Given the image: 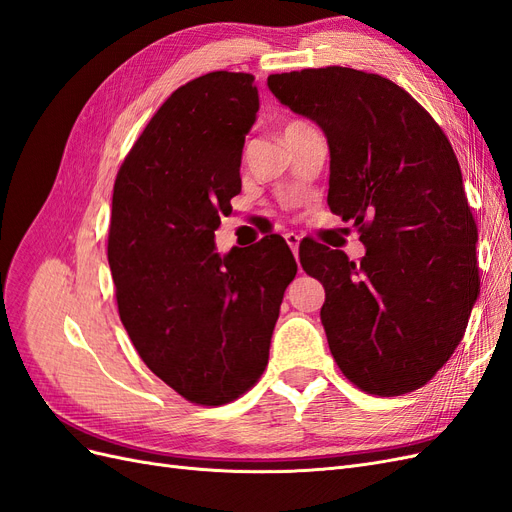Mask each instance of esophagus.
<instances>
[{"instance_id":"34e87169","label":"esophagus","mask_w":512,"mask_h":512,"mask_svg":"<svg viewBox=\"0 0 512 512\" xmlns=\"http://www.w3.org/2000/svg\"><path fill=\"white\" fill-rule=\"evenodd\" d=\"M284 239H286V243L290 245V250H292V254L297 256L299 254V243H301V237L297 235V232H286L284 235Z\"/></svg>"}]
</instances>
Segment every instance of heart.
I'll return each mask as SVG.
<instances>
[{"label": "heart", "instance_id": "1", "mask_svg": "<svg viewBox=\"0 0 512 512\" xmlns=\"http://www.w3.org/2000/svg\"><path fill=\"white\" fill-rule=\"evenodd\" d=\"M301 126H305V123H290V126H288L286 130H292V128H301Z\"/></svg>", "mask_w": 512, "mask_h": 512}]
</instances>
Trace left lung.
<instances>
[{"label":"left lung","mask_w":512,"mask_h":512,"mask_svg":"<svg viewBox=\"0 0 512 512\" xmlns=\"http://www.w3.org/2000/svg\"><path fill=\"white\" fill-rule=\"evenodd\" d=\"M267 85L327 136L329 207L365 245L361 262L320 243L299 252L324 286L333 359L371 395L421 389L451 359L478 297V230L451 143L380 74L331 66Z\"/></svg>","instance_id":"1"}]
</instances>
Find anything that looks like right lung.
Returning <instances> with one entry per match:
<instances>
[{
  "label": "right lung",
  "instance_id": "1",
  "mask_svg": "<svg viewBox=\"0 0 512 512\" xmlns=\"http://www.w3.org/2000/svg\"><path fill=\"white\" fill-rule=\"evenodd\" d=\"M258 108L252 74L198 76L158 108L115 179L119 318L145 365L192 404L222 406L254 386L297 275L280 235L213 250Z\"/></svg>",
  "mask_w": 512,
  "mask_h": 512
}]
</instances>
